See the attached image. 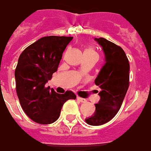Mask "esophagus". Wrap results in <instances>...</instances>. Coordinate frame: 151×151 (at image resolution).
<instances>
[{"label": "esophagus", "instance_id": "esophagus-1", "mask_svg": "<svg viewBox=\"0 0 151 151\" xmlns=\"http://www.w3.org/2000/svg\"><path fill=\"white\" fill-rule=\"evenodd\" d=\"M77 100H79V101L81 102V103H85V102H86V99L81 98V97H77Z\"/></svg>", "mask_w": 151, "mask_h": 151}]
</instances>
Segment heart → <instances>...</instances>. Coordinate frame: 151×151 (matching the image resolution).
<instances>
[{
	"mask_svg": "<svg viewBox=\"0 0 151 151\" xmlns=\"http://www.w3.org/2000/svg\"><path fill=\"white\" fill-rule=\"evenodd\" d=\"M88 50H91V51H94V50H92V49H88Z\"/></svg>",
	"mask_w": 151,
	"mask_h": 151,
	"instance_id": "1",
	"label": "heart"
}]
</instances>
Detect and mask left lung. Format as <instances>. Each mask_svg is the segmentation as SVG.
Wrapping results in <instances>:
<instances>
[{
    "instance_id": "8db88e82",
    "label": "left lung",
    "mask_w": 151,
    "mask_h": 151,
    "mask_svg": "<svg viewBox=\"0 0 151 151\" xmlns=\"http://www.w3.org/2000/svg\"><path fill=\"white\" fill-rule=\"evenodd\" d=\"M105 54L106 63L95 80L101 91L100 100L96 104V112L85 119L91 126L109 122L119 111L130 83V64L125 52L119 46L105 38H96Z\"/></svg>"
}]
</instances>
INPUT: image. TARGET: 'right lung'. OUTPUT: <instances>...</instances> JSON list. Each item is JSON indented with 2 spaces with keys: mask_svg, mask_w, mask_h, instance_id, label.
<instances>
[{
  "mask_svg": "<svg viewBox=\"0 0 151 151\" xmlns=\"http://www.w3.org/2000/svg\"><path fill=\"white\" fill-rule=\"evenodd\" d=\"M73 37H42L24 50L15 70L16 91L20 106L28 117L40 124H50L58 119L63 104L76 99L71 91L58 94L47 80L57 71L63 51Z\"/></svg>",
  "mask_w": 151,
  "mask_h": 151,
  "instance_id": "add662e5",
  "label": "right lung"
}]
</instances>
